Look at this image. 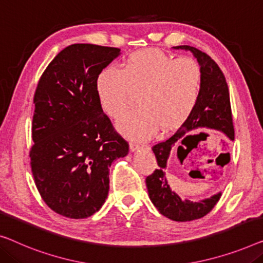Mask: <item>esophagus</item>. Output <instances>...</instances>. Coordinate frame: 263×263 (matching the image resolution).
<instances>
[{"label":"esophagus","mask_w":263,"mask_h":263,"mask_svg":"<svg viewBox=\"0 0 263 263\" xmlns=\"http://www.w3.org/2000/svg\"><path fill=\"white\" fill-rule=\"evenodd\" d=\"M148 146H146V144H139V143H134L132 142L130 144H129V149H130V152H136V151H143V149H147Z\"/></svg>","instance_id":"34e87169"}]
</instances>
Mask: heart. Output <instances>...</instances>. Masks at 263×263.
<instances>
[{
  "instance_id": "b5f03b06",
  "label": "heart",
  "mask_w": 263,
  "mask_h": 263,
  "mask_svg": "<svg viewBox=\"0 0 263 263\" xmlns=\"http://www.w3.org/2000/svg\"><path fill=\"white\" fill-rule=\"evenodd\" d=\"M203 72L196 60L176 59L155 48L129 55L122 70L109 67L97 79L101 108L114 120L122 117L135 93L140 109L117 123L128 139L143 141L160 129L170 132L186 122L199 102Z\"/></svg>"
}]
</instances>
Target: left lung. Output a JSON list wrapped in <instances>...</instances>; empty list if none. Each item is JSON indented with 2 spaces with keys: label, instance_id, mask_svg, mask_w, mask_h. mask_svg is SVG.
<instances>
[{
  "label": "left lung",
  "instance_id": "1",
  "mask_svg": "<svg viewBox=\"0 0 263 263\" xmlns=\"http://www.w3.org/2000/svg\"><path fill=\"white\" fill-rule=\"evenodd\" d=\"M173 48L185 49L192 53L203 72V87H201L199 102L192 115L170 139L155 144L152 148L157 158L158 168L154 171L153 174L147 177L146 185L149 199L160 214L176 222H190L206 216L215 208L222 196V192L197 201L181 199L171 189L166 177L167 162L171 151L178 142L185 144L189 139L195 138L197 135L190 134L201 129H211L222 133L230 141H234L235 132L233 117H231L229 89L226 77L218 65L206 53L199 51L196 47L184 45ZM195 147L197 146L189 144L187 148L179 146L177 152L178 158H180V154L187 155Z\"/></svg>",
  "mask_w": 263,
  "mask_h": 263
}]
</instances>
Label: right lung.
I'll return each mask as SVG.
<instances>
[{"mask_svg":"<svg viewBox=\"0 0 263 263\" xmlns=\"http://www.w3.org/2000/svg\"><path fill=\"white\" fill-rule=\"evenodd\" d=\"M120 51L70 45L49 63L37 83L32 173L48 208L68 218H87L100 210L108 198L110 166L129 152L97 95L98 76Z\"/></svg>","mask_w":263,"mask_h":263,"instance_id":"right-lung-1","label":"right lung"}]
</instances>
